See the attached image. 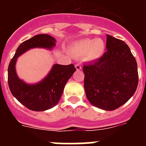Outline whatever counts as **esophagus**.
<instances>
[{
	"mask_svg": "<svg viewBox=\"0 0 146 146\" xmlns=\"http://www.w3.org/2000/svg\"><path fill=\"white\" fill-rule=\"evenodd\" d=\"M75 68H76V69H77V71H79V70H81V69H82V66L80 65V64H76L75 65Z\"/></svg>",
	"mask_w": 146,
	"mask_h": 146,
	"instance_id": "obj_1",
	"label": "esophagus"
}]
</instances>
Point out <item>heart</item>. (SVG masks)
Returning a JSON list of instances; mask_svg holds the SVG:
<instances>
[{
	"label": "heart",
	"mask_w": 146,
	"mask_h": 146,
	"mask_svg": "<svg viewBox=\"0 0 146 146\" xmlns=\"http://www.w3.org/2000/svg\"><path fill=\"white\" fill-rule=\"evenodd\" d=\"M105 44L101 38H83L74 42L69 48L71 54L76 57H83L93 61L99 59L104 54Z\"/></svg>",
	"instance_id": "b5f03b06"
}]
</instances>
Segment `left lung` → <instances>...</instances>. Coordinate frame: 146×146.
<instances>
[{"label":"left lung","mask_w":146,"mask_h":146,"mask_svg":"<svg viewBox=\"0 0 146 146\" xmlns=\"http://www.w3.org/2000/svg\"><path fill=\"white\" fill-rule=\"evenodd\" d=\"M106 49L99 60L83 66L84 88L91 104L113 110L134 95L138 72L136 60L123 41L107 35Z\"/></svg>","instance_id":"left-lung-1"}]
</instances>
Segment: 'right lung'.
Masks as SVG:
<instances>
[{
  "instance_id": "add662e5",
  "label": "right lung",
  "mask_w": 146,
  "mask_h": 146,
  "mask_svg": "<svg viewBox=\"0 0 146 146\" xmlns=\"http://www.w3.org/2000/svg\"><path fill=\"white\" fill-rule=\"evenodd\" d=\"M55 38L47 34H38L23 42L8 68V83L12 95L28 109L44 111L55 106L60 100L67 81L76 71L74 64H54L47 77L36 84H27L18 77L15 70L17 58L35 47L51 50L55 46Z\"/></svg>"
}]
</instances>
